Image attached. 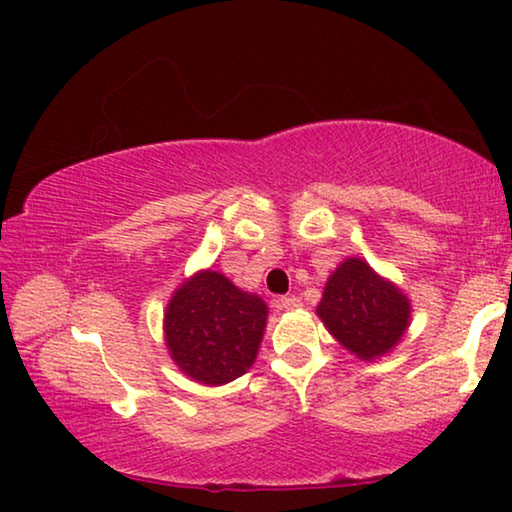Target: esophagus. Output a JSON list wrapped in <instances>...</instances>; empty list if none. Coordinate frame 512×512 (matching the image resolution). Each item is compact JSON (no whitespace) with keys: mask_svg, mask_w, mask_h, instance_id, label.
<instances>
[{"mask_svg":"<svg viewBox=\"0 0 512 512\" xmlns=\"http://www.w3.org/2000/svg\"><path fill=\"white\" fill-rule=\"evenodd\" d=\"M277 307H280L282 311H296V309H300V307H302V302H300V298L284 296V298L277 300Z\"/></svg>","mask_w":512,"mask_h":512,"instance_id":"esophagus-1","label":"esophagus"}]
</instances>
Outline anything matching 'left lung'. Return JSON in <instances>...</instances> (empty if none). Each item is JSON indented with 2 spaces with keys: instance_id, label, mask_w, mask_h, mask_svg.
<instances>
[{
  "instance_id": "8db88e82",
  "label": "left lung",
  "mask_w": 512,
  "mask_h": 512,
  "mask_svg": "<svg viewBox=\"0 0 512 512\" xmlns=\"http://www.w3.org/2000/svg\"><path fill=\"white\" fill-rule=\"evenodd\" d=\"M316 314L345 350L363 361L391 352L411 320L409 298L359 257L329 275Z\"/></svg>"
}]
</instances>
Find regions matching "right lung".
<instances>
[{"label": "right lung", "instance_id": "add662e5", "mask_svg": "<svg viewBox=\"0 0 512 512\" xmlns=\"http://www.w3.org/2000/svg\"><path fill=\"white\" fill-rule=\"evenodd\" d=\"M268 307L216 271H198L173 293L164 341L176 366L198 384L221 386L253 366Z\"/></svg>", "mask_w": 512, "mask_h": 512}]
</instances>
